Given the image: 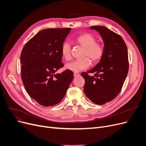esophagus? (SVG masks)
<instances>
[{
  "instance_id": "1",
  "label": "esophagus",
  "mask_w": 146,
  "mask_h": 146,
  "mask_svg": "<svg viewBox=\"0 0 146 146\" xmlns=\"http://www.w3.org/2000/svg\"><path fill=\"white\" fill-rule=\"evenodd\" d=\"M80 74H78V73H77V72H75V73H74V76L75 77H78V76H80Z\"/></svg>"
}]
</instances>
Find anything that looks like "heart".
Returning <instances> with one entry per match:
<instances>
[{"label": "heart", "instance_id": "obj_1", "mask_svg": "<svg viewBox=\"0 0 146 146\" xmlns=\"http://www.w3.org/2000/svg\"><path fill=\"white\" fill-rule=\"evenodd\" d=\"M75 42L85 48L84 53V59L72 61L65 65L69 71L78 72L88 68L90 65V60L96 64L99 62L103 58L105 49L104 47L97 43L96 38L89 33L81 34L75 38ZM62 56L65 60L71 59V46L68 43L65 42L61 47Z\"/></svg>", "mask_w": 146, "mask_h": 146}]
</instances>
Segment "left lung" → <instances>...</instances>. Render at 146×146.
Wrapping results in <instances>:
<instances>
[{"instance_id": "left-lung-1", "label": "left lung", "mask_w": 146, "mask_h": 146, "mask_svg": "<svg viewBox=\"0 0 146 146\" xmlns=\"http://www.w3.org/2000/svg\"><path fill=\"white\" fill-rule=\"evenodd\" d=\"M102 36L105 53L102 59L88 73L81 75L85 80L84 92L87 98L97 105L112 101L118 95L128 72L127 45L118 34L108 28L96 25L90 27Z\"/></svg>"}]
</instances>
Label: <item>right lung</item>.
<instances>
[{"mask_svg": "<svg viewBox=\"0 0 146 146\" xmlns=\"http://www.w3.org/2000/svg\"><path fill=\"white\" fill-rule=\"evenodd\" d=\"M71 30H41L25 44L21 54V78L26 92L43 106L59 103L73 80L74 74L68 69L54 74L64 66L61 47Z\"/></svg>", "mask_w": 146, "mask_h": 146, "instance_id": "obj_1", "label": "right lung"}]
</instances>
